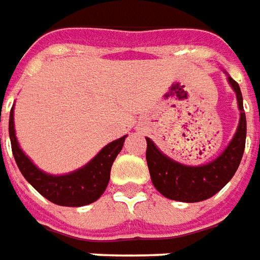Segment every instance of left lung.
<instances>
[{"label": "left lung", "mask_w": 260, "mask_h": 260, "mask_svg": "<svg viewBox=\"0 0 260 260\" xmlns=\"http://www.w3.org/2000/svg\"><path fill=\"white\" fill-rule=\"evenodd\" d=\"M236 92L241 121L234 139L222 155L202 167H186L169 159L146 138V162L153 186L164 197L179 202H201L218 193L232 179L241 164L246 142V116L243 111L241 88L228 77Z\"/></svg>", "instance_id": "8db88e82"}]
</instances>
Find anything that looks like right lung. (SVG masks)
I'll use <instances>...</instances> for the list:
<instances>
[{
    "mask_svg": "<svg viewBox=\"0 0 260 260\" xmlns=\"http://www.w3.org/2000/svg\"><path fill=\"white\" fill-rule=\"evenodd\" d=\"M125 138L108 144L88 165L70 175L54 176L40 171L21 151L14 131V108L10 112V139L12 155L21 174L35 189L52 204L61 206H84L92 204L105 192L111 167L121 152Z\"/></svg>",
    "mask_w": 260,
    "mask_h": 260,
    "instance_id": "1",
    "label": "right lung"
}]
</instances>
